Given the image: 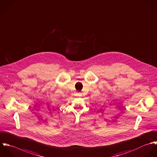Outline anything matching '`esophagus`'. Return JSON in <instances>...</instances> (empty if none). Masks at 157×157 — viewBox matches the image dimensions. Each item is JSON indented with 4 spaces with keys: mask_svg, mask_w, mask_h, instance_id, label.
<instances>
[{
    "mask_svg": "<svg viewBox=\"0 0 157 157\" xmlns=\"http://www.w3.org/2000/svg\"><path fill=\"white\" fill-rule=\"evenodd\" d=\"M75 95H76V96H82V94H81L80 93L77 92L76 94H75Z\"/></svg>",
    "mask_w": 157,
    "mask_h": 157,
    "instance_id": "esophagus-1",
    "label": "esophagus"
}]
</instances>
